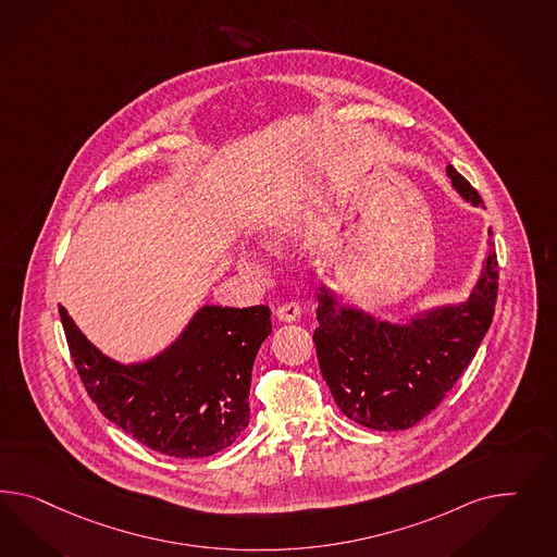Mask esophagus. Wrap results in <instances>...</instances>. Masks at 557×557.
<instances>
[{
    "mask_svg": "<svg viewBox=\"0 0 557 557\" xmlns=\"http://www.w3.org/2000/svg\"><path fill=\"white\" fill-rule=\"evenodd\" d=\"M301 308L298 301H286V304H282L277 310H275V314L277 318L282 320V322H294L296 318L300 317Z\"/></svg>",
    "mask_w": 557,
    "mask_h": 557,
    "instance_id": "esophagus-1",
    "label": "esophagus"
}]
</instances>
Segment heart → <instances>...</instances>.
<instances>
[{"mask_svg":"<svg viewBox=\"0 0 557 557\" xmlns=\"http://www.w3.org/2000/svg\"><path fill=\"white\" fill-rule=\"evenodd\" d=\"M292 219H287V216H280V219H273L271 223H268V228H265V239L273 243V245H280L282 240H286L287 235L292 233ZM245 265L249 268L251 271H261V265L257 263L256 259H247L245 261Z\"/></svg>","mask_w":557,"mask_h":557,"instance_id":"obj_1","label":"heart"}]
</instances>
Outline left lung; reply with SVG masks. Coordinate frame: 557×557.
<instances>
[{
    "label": "left lung",
    "mask_w": 557,
    "mask_h": 557,
    "mask_svg": "<svg viewBox=\"0 0 557 557\" xmlns=\"http://www.w3.org/2000/svg\"><path fill=\"white\" fill-rule=\"evenodd\" d=\"M460 195L481 205L472 184L448 165ZM495 247V243H491ZM498 263L491 249L481 282L467 304L411 326L375 322L318 296V364L336 406L371 430H407L432 413L474 359L495 314Z\"/></svg>",
    "instance_id": "obj_1"
}]
</instances>
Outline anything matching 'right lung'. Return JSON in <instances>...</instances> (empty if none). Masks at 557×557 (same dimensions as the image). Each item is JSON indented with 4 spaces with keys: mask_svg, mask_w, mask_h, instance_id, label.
Segmentation results:
<instances>
[{
    "mask_svg": "<svg viewBox=\"0 0 557 557\" xmlns=\"http://www.w3.org/2000/svg\"><path fill=\"white\" fill-rule=\"evenodd\" d=\"M76 373L107 420L151 450L202 458L231 446L249 425L257 350L270 336L268 306H205L160 357L109 361L59 306Z\"/></svg>",
    "mask_w": 557,
    "mask_h": 557,
    "instance_id": "obj_1",
    "label": "right lung"
}]
</instances>
